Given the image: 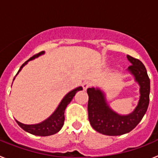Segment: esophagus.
Here are the masks:
<instances>
[{
	"mask_svg": "<svg viewBox=\"0 0 158 158\" xmlns=\"http://www.w3.org/2000/svg\"><path fill=\"white\" fill-rule=\"evenodd\" d=\"M91 85H92L91 82H89V81H84L83 84H82V87H83V89H85V90H86L88 88H89Z\"/></svg>",
	"mask_w": 158,
	"mask_h": 158,
	"instance_id": "esophagus-1",
	"label": "esophagus"
}]
</instances>
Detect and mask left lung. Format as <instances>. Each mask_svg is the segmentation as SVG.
<instances>
[{
  "mask_svg": "<svg viewBox=\"0 0 158 158\" xmlns=\"http://www.w3.org/2000/svg\"><path fill=\"white\" fill-rule=\"evenodd\" d=\"M127 57L131 63L128 71L135 77V81L140 86L139 104L131 114L122 115L113 111L106 101L104 93L100 89H87L89 123L95 131L103 135L117 136L130 132L142 120L149 106L150 81L146 67L140 60L130 55Z\"/></svg>",
  "mask_w": 158,
  "mask_h": 158,
  "instance_id": "left-lung-1",
  "label": "left lung"
}]
</instances>
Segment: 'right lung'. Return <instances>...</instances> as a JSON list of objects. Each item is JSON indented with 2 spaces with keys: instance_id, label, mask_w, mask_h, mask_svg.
<instances>
[{
  "instance_id": "obj_1",
  "label": "right lung",
  "mask_w": 158,
  "mask_h": 158,
  "mask_svg": "<svg viewBox=\"0 0 158 158\" xmlns=\"http://www.w3.org/2000/svg\"><path fill=\"white\" fill-rule=\"evenodd\" d=\"M44 53H45L44 51H41V52L39 53V54H35V55L32 56L31 58H29L27 61H26V62L21 65V67L19 68V71H18V73H16V75L19 73V72L21 70L22 68H23L29 61L38 58V57L42 55V54H43ZM82 89H83L82 87H78L76 88L75 89H73V90H72V91H70L69 93H67L65 96V97L62 99V100L59 104L58 107H57V109L54 111V112L53 113L52 115L49 117L48 118H47L46 120L40 123L27 125V124H23L22 123L19 122V121L16 120V123H17L18 125H19L23 131H27V132L31 134V135H38V136H49V135H54V134L58 133V131L62 129V126H63L64 124V121H65V115H64V113H65V107H66L67 105L70 103V101L73 100V96H74L75 94L77 93V91H81Z\"/></svg>"
}]
</instances>
